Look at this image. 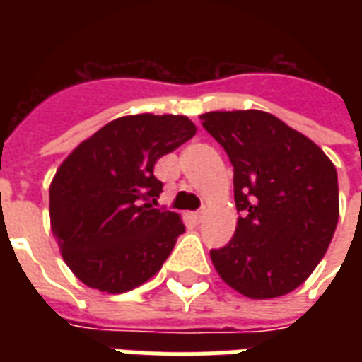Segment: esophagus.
<instances>
[{
    "label": "esophagus",
    "instance_id": "34e87169",
    "mask_svg": "<svg viewBox=\"0 0 362 362\" xmlns=\"http://www.w3.org/2000/svg\"><path fill=\"white\" fill-rule=\"evenodd\" d=\"M193 218H195V220H197V221L203 220V218H204V210H197V212L193 214Z\"/></svg>",
    "mask_w": 362,
    "mask_h": 362
}]
</instances>
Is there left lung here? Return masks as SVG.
<instances>
[{"instance_id": "left-lung-1", "label": "left lung", "mask_w": 362, "mask_h": 362, "mask_svg": "<svg viewBox=\"0 0 362 362\" xmlns=\"http://www.w3.org/2000/svg\"><path fill=\"white\" fill-rule=\"evenodd\" d=\"M235 169L240 212L231 242L212 250L214 269L247 298L297 289L331 244L338 223V176L314 141L263 110L199 116Z\"/></svg>"}]
</instances>
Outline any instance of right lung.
I'll list each match as a JSON object with an SVG mask.
<instances>
[{
    "mask_svg": "<svg viewBox=\"0 0 362 362\" xmlns=\"http://www.w3.org/2000/svg\"><path fill=\"white\" fill-rule=\"evenodd\" d=\"M195 131L187 116H122L59 165L50 184V227L82 284L118 295L158 274L186 227L176 212L153 209L163 189L153 165Z\"/></svg>",
    "mask_w": 362,
    "mask_h": 362,
    "instance_id": "right-lung-1",
    "label": "right lung"
}]
</instances>
